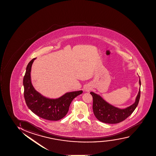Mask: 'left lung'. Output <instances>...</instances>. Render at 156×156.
<instances>
[{
	"label": "left lung",
	"instance_id": "8db88e82",
	"mask_svg": "<svg viewBox=\"0 0 156 156\" xmlns=\"http://www.w3.org/2000/svg\"><path fill=\"white\" fill-rule=\"evenodd\" d=\"M139 84L141 85L140 80ZM93 97V109L94 115L98 120L107 124H117L126 119L133 113L139 103L140 96V88L136 98L135 102L129 107L120 109L107 103L99 95L91 92Z\"/></svg>",
	"mask_w": 156,
	"mask_h": 156
}]
</instances>
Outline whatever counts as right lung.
<instances>
[{
	"mask_svg": "<svg viewBox=\"0 0 156 156\" xmlns=\"http://www.w3.org/2000/svg\"><path fill=\"white\" fill-rule=\"evenodd\" d=\"M34 58L26 68L23 77L24 98L27 106L37 116L48 120H60L67 114L69 105L74 98L82 94V90L69 92L56 99H50L40 94L32 86L30 72Z\"/></svg>",
	"mask_w": 156,
	"mask_h": 156,
	"instance_id": "1",
	"label": "right lung"
}]
</instances>
